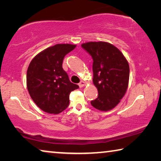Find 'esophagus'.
Segmentation results:
<instances>
[{
  "mask_svg": "<svg viewBox=\"0 0 161 161\" xmlns=\"http://www.w3.org/2000/svg\"><path fill=\"white\" fill-rule=\"evenodd\" d=\"M84 85H85V83H84L83 81H81L79 83V86H80V87H83Z\"/></svg>",
  "mask_w": 161,
  "mask_h": 161,
  "instance_id": "34e87169",
  "label": "esophagus"
}]
</instances>
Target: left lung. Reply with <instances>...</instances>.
<instances>
[{"instance_id": "obj_1", "label": "left lung", "mask_w": 161, "mask_h": 161, "mask_svg": "<svg viewBox=\"0 0 161 161\" xmlns=\"http://www.w3.org/2000/svg\"><path fill=\"white\" fill-rule=\"evenodd\" d=\"M93 59V82L98 97L91 104L97 109L107 111L121 102L127 90L129 65L115 46L106 42H89L81 45Z\"/></svg>"}]
</instances>
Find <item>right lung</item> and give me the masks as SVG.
<instances>
[{"instance_id": "add662e5", "label": "right lung", "mask_w": 161, "mask_h": 161, "mask_svg": "<svg viewBox=\"0 0 161 161\" xmlns=\"http://www.w3.org/2000/svg\"><path fill=\"white\" fill-rule=\"evenodd\" d=\"M75 45L57 44L32 59L27 71V87L34 102L49 114H59L69 106V94L79 88L62 68L64 56Z\"/></svg>"}]
</instances>
